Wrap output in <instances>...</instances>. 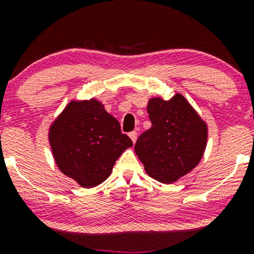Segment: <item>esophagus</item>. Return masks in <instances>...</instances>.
Returning <instances> with one entry per match:
<instances>
[{"label": "esophagus", "instance_id": "esophagus-1", "mask_svg": "<svg viewBox=\"0 0 254 254\" xmlns=\"http://www.w3.org/2000/svg\"><path fill=\"white\" fill-rule=\"evenodd\" d=\"M129 136H130L131 141H132L133 143H135L136 139H137V132H136V131H131V132L129 133Z\"/></svg>", "mask_w": 254, "mask_h": 254}]
</instances>
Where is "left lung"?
I'll list each match as a JSON object with an SVG mask.
<instances>
[{
    "instance_id": "obj_1",
    "label": "left lung",
    "mask_w": 254,
    "mask_h": 254,
    "mask_svg": "<svg viewBox=\"0 0 254 254\" xmlns=\"http://www.w3.org/2000/svg\"><path fill=\"white\" fill-rule=\"evenodd\" d=\"M151 127L137 139L135 151L144 170L161 183L177 182L199 164L208 127L182 94L170 100L150 99Z\"/></svg>"
}]
</instances>
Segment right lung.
<instances>
[{"label": "right lung", "instance_id": "right-lung-1", "mask_svg": "<svg viewBox=\"0 0 254 254\" xmlns=\"http://www.w3.org/2000/svg\"><path fill=\"white\" fill-rule=\"evenodd\" d=\"M49 139L58 168L82 188L105 182L118 157L132 145L119 122L95 99L66 105L52 123Z\"/></svg>", "mask_w": 254, "mask_h": 254}]
</instances>
